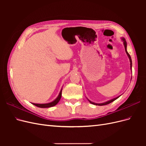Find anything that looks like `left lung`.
I'll use <instances>...</instances> for the list:
<instances>
[{
  "instance_id": "1",
  "label": "left lung",
  "mask_w": 146,
  "mask_h": 146,
  "mask_svg": "<svg viewBox=\"0 0 146 146\" xmlns=\"http://www.w3.org/2000/svg\"><path fill=\"white\" fill-rule=\"evenodd\" d=\"M122 41H123V45H124V47H125V52L127 53V54L128 56H129V60H130V68H131V69L132 62H131V56H130V55H129V53H128V52H127V42H126V41H125V38H122ZM119 97H120V96H118V97H117V98H114V99H113L110 100H109V101L106 102H104V103H102V104H96V103H94V102H91L90 100H88V101H89L90 102L91 104H94V105H100V106H102V105H108V104H110V103L113 102V101H114L115 100H116L117 98H119Z\"/></svg>"
}]
</instances>
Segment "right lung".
<instances>
[{"mask_svg":"<svg viewBox=\"0 0 146 146\" xmlns=\"http://www.w3.org/2000/svg\"><path fill=\"white\" fill-rule=\"evenodd\" d=\"M62 92V89L61 90L60 94H59L58 96L57 97V98L55 100L52 102H50V103L42 104H33V103H32V104H33L34 105L36 106V107H39V108H49V107H54V106H55V105H56L57 104H58V102L60 101V99L61 98V94H62V92Z\"/></svg>","mask_w":146,"mask_h":146,"instance_id":"add662e5","label":"right lung"}]
</instances>
